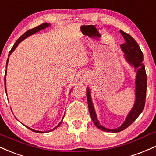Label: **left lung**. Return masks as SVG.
I'll list each match as a JSON object with an SVG mask.
<instances>
[{"mask_svg": "<svg viewBox=\"0 0 156 156\" xmlns=\"http://www.w3.org/2000/svg\"><path fill=\"white\" fill-rule=\"evenodd\" d=\"M120 33L125 41L124 44L121 46L122 50L124 51L127 61L132 64L137 72L136 78V102H135L134 108L132 111L129 112L124 123L119 128L115 129L105 128L104 126L99 124L98 120L97 119L89 89H87V93H86L89 113L94 123L98 129L108 132H119L129 127L141 114L145 105L146 91H147V75H146L145 67L142 63L143 54L136 41L130 35L122 30H120Z\"/></svg>", "mask_w": 156, "mask_h": 156, "instance_id": "8db88e82", "label": "left lung"}]
</instances>
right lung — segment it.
Returning <instances> with one entry per match:
<instances>
[{
    "mask_svg": "<svg viewBox=\"0 0 156 156\" xmlns=\"http://www.w3.org/2000/svg\"><path fill=\"white\" fill-rule=\"evenodd\" d=\"M48 26H49V24H47V23H43L42 24H41V25L37 26V27H34V28H33V29H30V30H27V32H25V33H24V34L22 35V36H20V37H19V38L17 39V41H16V43H15L14 46H13L12 48V49H11L10 51H9V56H10V54H12L13 51H14V50L15 49V48H16V46H18V44H20V43L21 42V41H22V40H24V38H26V37H27L30 36V35L34 34V33H36V32H38L39 30H41L44 29L45 27H48ZM8 61H9V59H7L6 65H7V63H8ZM5 73H6V70H5ZM5 90H6V89H5ZM61 123H62V122H60V123L57 126L55 127V128L53 129V130H54V129H56L57 128H58V127H59V126H60V124H61ZM27 128L29 129H30V130H32V131H33V132H37V133H44V132H39V131L33 130V129H31L30 128H29V127H27ZM51 131H52V130H51Z\"/></svg>",
    "mask_w": 156,
    "mask_h": 156,
    "instance_id": "1",
    "label": "right lung"
}]
</instances>
